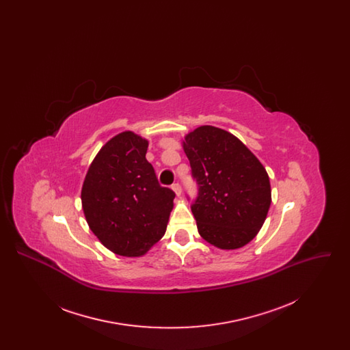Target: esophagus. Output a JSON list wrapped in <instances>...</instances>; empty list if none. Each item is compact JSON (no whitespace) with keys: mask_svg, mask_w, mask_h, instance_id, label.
I'll list each match as a JSON object with an SVG mask.
<instances>
[{"mask_svg":"<svg viewBox=\"0 0 350 350\" xmlns=\"http://www.w3.org/2000/svg\"><path fill=\"white\" fill-rule=\"evenodd\" d=\"M172 189H173V191L176 193V196H177V197H180V196H181L183 190H181L180 183H173V185H172Z\"/></svg>","mask_w":350,"mask_h":350,"instance_id":"obj_1","label":"esophagus"}]
</instances>
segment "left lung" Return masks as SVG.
<instances>
[{
  "instance_id": "1",
  "label": "left lung",
  "mask_w": 350,
  "mask_h": 350,
  "mask_svg": "<svg viewBox=\"0 0 350 350\" xmlns=\"http://www.w3.org/2000/svg\"><path fill=\"white\" fill-rule=\"evenodd\" d=\"M183 147L200 187L191 211L200 236L219 250L247 245L271 203L267 169L240 139L214 126L187 133Z\"/></svg>"
}]
</instances>
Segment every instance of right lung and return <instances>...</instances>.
Instances as JSON below:
<instances>
[{"label":"right lung","mask_w":350,"mask_h":350,"mask_svg":"<svg viewBox=\"0 0 350 350\" xmlns=\"http://www.w3.org/2000/svg\"><path fill=\"white\" fill-rule=\"evenodd\" d=\"M148 140L133 131L111 137L83 180L81 202L92 232L113 253L142 257L164 236L176 194L160 186L146 159Z\"/></svg>","instance_id":"1"}]
</instances>
